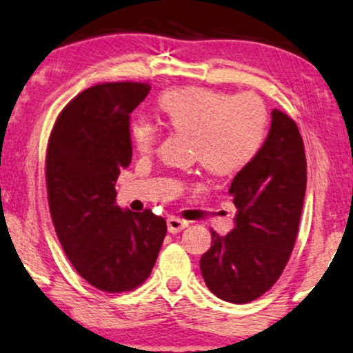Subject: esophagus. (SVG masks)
Returning <instances> with one entry per match:
<instances>
[{
	"label": "esophagus",
	"instance_id": "1",
	"mask_svg": "<svg viewBox=\"0 0 353 353\" xmlns=\"http://www.w3.org/2000/svg\"><path fill=\"white\" fill-rule=\"evenodd\" d=\"M188 224H189V221H186V219H181L176 216H170L167 219V229L170 234H178L185 228H188Z\"/></svg>",
	"mask_w": 353,
	"mask_h": 353
}]
</instances>
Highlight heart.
<instances>
[{"mask_svg": "<svg viewBox=\"0 0 353 353\" xmlns=\"http://www.w3.org/2000/svg\"><path fill=\"white\" fill-rule=\"evenodd\" d=\"M157 110L167 125L191 135V156L216 175L242 170L264 145L268 111L253 94H229L207 88H178L164 92ZM132 143L141 154L154 150L159 130L146 119L132 125Z\"/></svg>", "mask_w": 353, "mask_h": 353, "instance_id": "1", "label": "heart"}]
</instances>
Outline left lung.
I'll list each match as a JSON object with an SVG mask.
<instances>
[{"instance_id": "obj_1", "label": "left lung", "mask_w": 353, "mask_h": 353, "mask_svg": "<svg viewBox=\"0 0 353 353\" xmlns=\"http://www.w3.org/2000/svg\"><path fill=\"white\" fill-rule=\"evenodd\" d=\"M268 139L258 156L231 183L237 212L226 236L212 231L201 258L205 285L219 299L245 304L277 282L294 247L303 212L307 165L294 121L270 113Z\"/></svg>"}]
</instances>
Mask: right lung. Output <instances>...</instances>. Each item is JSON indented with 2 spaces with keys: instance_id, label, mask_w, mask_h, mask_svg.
I'll list each match as a JSON object with an SVG mask.
<instances>
[{
  "instance_id": "right-lung-1",
  "label": "right lung",
  "mask_w": 353,
  "mask_h": 353,
  "mask_svg": "<svg viewBox=\"0 0 353 353\" xmlns=\"http://www.w3.org/2000/svg\"><path fill=\"white\" fill-rule=\"evenodd\" d=\"M151 88L94 85L70 101L49 139L46 181L63 252L84 280L121 293L150 277L167 234L162 216L116 205L114 183L132 161L130 114Z\"/></svg>"
}]
</instances>
